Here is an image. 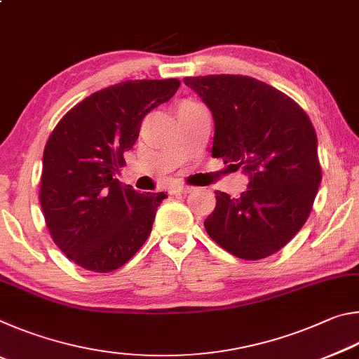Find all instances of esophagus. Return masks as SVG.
I'll list each match as a JSON object with an SVG mask.
<instances>
[{"instance_id":"1","label":"esophagus","mask_w":359,"mask_h":359,"mask_svg":"<svg viewBox=\"0 0 359 359\" xmlns=\"http://www.w3.org/2000/svg\"><path fill=\"white\" fill-rule=\"evenodd\" d=\"M194 190L193 187H188V185H177V187H174L172 190H171V193H191Z\"/></svg>"}]
</instances>
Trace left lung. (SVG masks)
Segmentation results:
<instances>
[{
	"mask_svg": "<svg viewBox=\"0 0 359 359\" xmlns=\"http://www.w3.org/2000/svg\"><path fill=\"white\" fill-rule=\"evenodd\" d=\"M214 117L212 156L248 175L239 198L215 191L204 228L242 259H261L285 247L311 214L321 182L317 133L307 114L248 76L185 77Z\"/></svg>",
	"mask_w": 359,
	"mask_h": 359,
	"instance_id": "obj_1",
	"label": "left lung"
}]
</instances>
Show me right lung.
Segmentation results:
<instances>
[{"mask_svg": "<svg viewBox=\"0 0 359 359\" xmlns=\"http://www.w3.org/2000/svg\"><path fill=\"white\" fill-rule=\"evenodd\" d=\"M179 85L177 79L111 85L72 107L48 137L39 201L53 242L83 269H118L147 241L168 194L137 193L115 174L145 115Z\"/></svg>", "mask_w": 359, "mask_h": 359, "instance_id": "add662e5", "label": "right lung"}]
</instances>
